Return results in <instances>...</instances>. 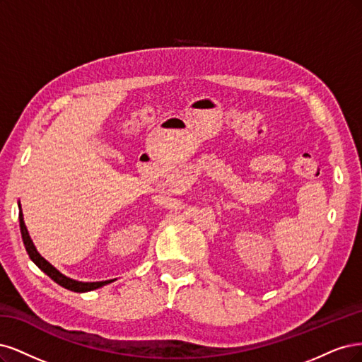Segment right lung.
I'll use <instances>...</instances> for the list:
<instances>
[{"instance_id": "1", "label": "right lung", "mask_w": 362, "mask_h": 362, "mask_svg": "<svg viewBox=\"0 0 362 362\" xmlns=\"http://www.w3.org/2000/svg\"><path fill=\"white\" fill-rule=\"evenodd\" d=\"M21 209V206H19ZM19 226H21V235H22V240H24L25 245V250L30 255V259L36 263V266L39 267L40 271H43L46 275H48L51 279L57 284H60L62 287L67 288V290H72V291H78V293H84V291H90V290H96L102 286H107L110 283H112V279H108V281H96V283H83V281H76V279L69 278L66 275H63L62 272H58L55 267L49 263L46 262L42 255L37 252L36 247H34V243L28 235V230L25 227L24 223V215H22V211H19Z\"/></svg>"}]
</instances>
